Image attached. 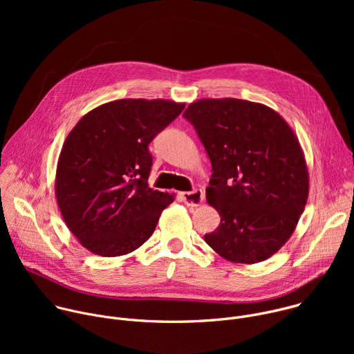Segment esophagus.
Instances as JSON below:
<instances>
[{
    "instance_id": "obj_1",
    "label": "esophagus",
    "mask_w": 354,
    "mask_h": 354,
    "mask_svg": "<svg viewBox=\"0 0 354 354\" xmlns=\"http://www.w3.org/2000/svg\"><path fill=\"white\" fill-rule=\"evenodd\" d=\"M180 198L185 205H187L190 207H197L203 203L205 193L200 189H196L193 192H183V193H180Z\"/></svg>"
}]
</instances>
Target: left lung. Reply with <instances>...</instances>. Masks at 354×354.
Masks as SVG:
<instances>
[{"label":"left lung","instance_id":"left-lung-1","mask_svg":"<svg viewBox=\"0 0 354 354\" xmlns=\"http://www.w3.org/2000/svg\"><path fill=\"white\" fill-rule=\"evenodd\" d=\"M212 161L209 205L218 228L205 235L234 263H258L290 239L304 212L310 175L301 144L272 108L235 97H206L183 113Z\"/></svg>","mask_w":354,"mask_h":354}]
</instances>
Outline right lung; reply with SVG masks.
Returning a JSON list of instances; mask_svg holds the SVG:
<instances>
[{"label":"right lung","instance_id":"right-lung-1","mask_svg":"<svg viewBox=\"0 0 354 354\" xmlns=\"http://www.w3.org/2000/svg\"><path fill=\"white\" fill-rule=\"evenodd\" d=\"M185 104L118 99L84 115L68 133L56 169L66 225L92 254L127 255L153 235L174 194L148 187V144Z\"/></svg>","mask_w":354,"mask_h":354}]
</instances>
